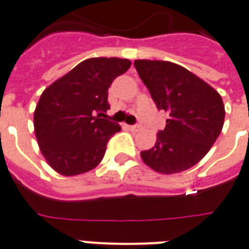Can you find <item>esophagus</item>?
<instances>
[{"instance_id": "esophagus-1", "label": "esophagus", "mask_w": 249, "mask_h": 249, "mask_svg": "<svg viewBox=\"0 0 249 249\" xmlns=\"http://www.w3.org/2000/svg\"><path fill=\"white\" fill-rule=\"evenodd\" d=\"M126 129L130 130V132H137V130L141 129L140 125H126Z\"/></svg>"}]
</instances>
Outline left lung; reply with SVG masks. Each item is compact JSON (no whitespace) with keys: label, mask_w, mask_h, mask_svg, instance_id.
<instances>
[{"label":"left lung","mask_w":249,"mask_h":249,"mask_svg":"<svg viewBox=\"0 0 249 249\" xmlns=\"http://www.w3.org/2000/svg\"><path fill=\"white\" fill-rule=\"evenodd\" d=\"M134 67L158 109L169 115L154 146L141 152L142 161L161 174L190 169L222 132L226 115L222 96L179 64L139 59Z\"/></svg>","instance_id":"8db88e82"}]
</instances>
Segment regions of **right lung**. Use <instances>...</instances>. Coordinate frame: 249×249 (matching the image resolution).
<instances>
[{"instance_id": "1", "label": "right lung", "mask_w": 249, "mask_h": 249, "mask_svg": "<svg viewBox=\"0 0 249 249\" xmlns=\"http://www.w3.org/2000/svg\"><path fill=\"white\" fill-rule=\"evenodd\" d=\"M130 64L128 59H86L40 95L34 130L40 152L56 173L78 176L100 163L107 142L121 130L104 119L108 88Z\"/></svg>"}]
</instances>
